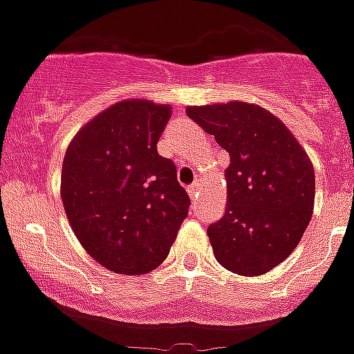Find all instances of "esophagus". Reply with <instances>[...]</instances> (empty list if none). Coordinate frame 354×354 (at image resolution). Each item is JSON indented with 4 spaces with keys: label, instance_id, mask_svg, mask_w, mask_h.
Wrapping results in <instances>:
<instances>
[{
    "label": "esophagus",
    "instance_id": "34e87169",
    "mask_svg": "<svg viewBox=\"0 0 354 354\" xmlns=\"http://www.w3.org/2000/svg\"><path fill=\"white\" fill-rule=\"evenodd\" d=\"M187 193H189V196H191V198H196V196H198V193H200V182H193L191 183V185H189L187 187Z\"/></svg>",
    "mask_w": 354,
    "mask_h": 354
}]
</instances>
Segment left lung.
Returning a JSON list of instances; mask_svg holds the SVG:
<instances>
[{
	"label": "left lung",
	"instance_id": "8db88e82",
	"mask_svg": "<svg viewBox=\"0 0 354 354\" xmlns=\"http://www.w3.org/2000/svg\"><path fill=\"white\" fill-rule=\"evenodd\" d=\"M185 112L230 152L226 211L207 227L216 261L233 274H266L294 252L310 222L313 163L264 108L227 102Z\"/></svg>",
	"mask_w": 354,
	"mask_h": 354
}]
</instances>
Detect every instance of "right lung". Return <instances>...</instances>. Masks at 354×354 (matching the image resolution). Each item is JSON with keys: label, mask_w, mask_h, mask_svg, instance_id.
<instances>
[{"label": "right lung", "mask_w": 354, "mask_h": 354, "mask_svg": "<svg viewBox=\"0 0 354 354\" xmlns=\"http://www.w3.org/2000/svg\"><path fill=\"white\" fill-rule=\"evenodd\" d=\"M171 108L141 99L113 104L69 143L62 202L84 250L104 268L149 274L169 255L187 218L176 165L158 154Z\"/></svg>", "instance_id": "obj_1"}]
</instances>
